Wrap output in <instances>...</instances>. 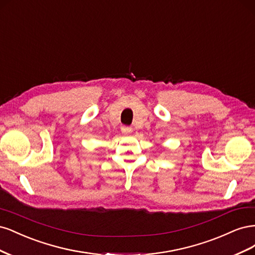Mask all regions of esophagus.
I'll return each instance as SVG.
<instances>
[{"label": "esophagus", "mask_w": 255, "mask_h": 255, "mask_svg": "<svg viewBox=\"0 0 255 255\" xmlns=\"http://www.w3.org/2000/svg\"><path fill=\"white\" fill-rule=\"evenodd\" d=\"M132 130H133V128L130 127H122L121 128V132L123 134H130L132 133Z\"/></svg>", "instance_id": "esophagus-1"}]
</instances>
